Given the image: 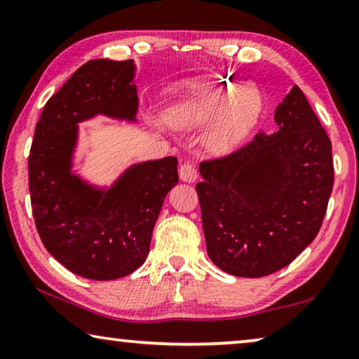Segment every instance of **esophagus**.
<instances>
[{"label":"esophagus","mask_w":359,"mask_h":359,"mask_svg":"<svg viewBox=\"0 0 359 359\" xmlns=\"http://www.w3.org/2000/svg\"><path fill=\"white\" fill-rule=\"evenodd\" d=\"M179 177H180V180L188 182V184H191V182L196 180L198 171H196V166H194V163H191V161L182 163V165L179 166Z\"/></svg>","instance_id":"34e87169"}]
</instances>
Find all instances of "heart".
<instances>
[{"label": "heart", "mask_w": 359, "mask_h": 359, "mask_svg": "<svg viewBox=\"0 0 359 359\" xmlns=\"http://www.w3.org/2000/svg\"><path fill=\"white\" fill-rule=\"evenodd\" d=\"M224 105L227 107L217 121L210 147L215 151H228L238 147L257 125L261 114V101L257 95L220 79L198 77L184 85L174 112L180 118L198 120Z\"/></svg>", "instance_id": "heart-1"}]
</instances>
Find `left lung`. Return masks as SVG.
<instances>
[{"label": "left lung", "instance_id": "left-lung-1", "mask_svg": "<svg viewBox=\"0 0 359 359\" xmlns=\"http://www.w3.org/2000/svg\"><path fill=\"white\" fill-rule=\"evenodd\" d=\"M274 118V135L259 131L199 165L208 255L231 276L264 277L288 266L318 234L332 191L331 141L299 87Z\"/></svg>", "mask_w": 359, "mask_h": 359}]
</instances>
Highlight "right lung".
Masks as SVG:
<instances>
[{"label": "right lung", "mask_w": 359, "mask_h": 359, "mask_svg": "<svg viewBox=\"0 0 359 359\" xmlns=\"http://www.w3.org/2000/svg\"><path fill=\"white\" fill-rule=\"evenodd\" d=\"M133 60H90L47 101L28 158L32 209L42 244L66 269L114 280L147 258L168 191L179 182L177 158L145 161L98 190L71 172L77 123L98 114L135 121Z\"/></svg>", "instance_id": "1"}]
</instances>
